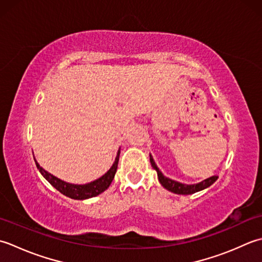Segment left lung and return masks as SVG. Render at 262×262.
<instances>
[{"mask_svg": "<svg viewBox=\"0 0 262 262\" xmlns=\"http://www.w3.org/2000/svg\"><path fill=\"white\" fill-rule=\"evenodd\" d=\"M150 163H151V166L155 169H156L157 175H158V180H159V182H161V184L164 186L165 189L170 191V192H173V193H176V194H192V193H195V192L201 191V190L208 188V186H210L218 179V176L215 175V176H211V178L207 179L205 181H202V182H200L198 184H192V185L182 184V183L176 182V181H173V180L166 178V176H164L163 173L157 167V165L155 164L151 155H150Z\"/></svg>", "mask_w": 262, "mask_h": 262, "instance_id": "8db88e82", "label": "left lung"}]
</instances>
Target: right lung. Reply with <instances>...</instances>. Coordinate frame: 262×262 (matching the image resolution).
<instances>
[{"instance_id":"right-lung-1","label":"right lung","mask_w":262,"mask_h":262,"mask_svg":"<svg viewBox=\"0 0 262 262\" xmlns=\"http://www.w3.org/2000/svg\"><path fill=\"white\" fill-rule=\"evenodd\" d=\"M119 158H120V151L117 152V156L115 158L113 166L108 169L107 173L104 174L101 178L94 181V182H90L88 184H82V185L70 184V183L64 182V181L55 178V176L52 175L51 173L46 172L44 168L39 166V164L36 161H35V163H36L37 168H38L39 172L41 173V175L44 176V178L49 181V182L53 186H54L57 191H60L62 194L67 195L71 199L83 200V199L93 198V196L98 195L101 193V192H104L106 189L108 188L112 183V181H113V179H114L115 173H116L117 164H119Z\"/></svg>"}]
</instances>
